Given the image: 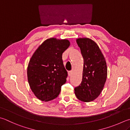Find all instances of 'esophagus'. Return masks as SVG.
Here are the masks:
<instances>
[{
    "mask_svg": "<svg viewBox=\"0 0 130 130\" xmlns=\"http://www.w3.org/2000/svg\"><path fill=\"white\" fill-rule=\"evenodd\" d=\"M72 71H68V76H71V75H72Z\"/></svg>",
    "mask_w": 130,
    "mask_h": 130,
    "instance_id": "34e87169",
    "label": "esophagus"
}]
</instances>
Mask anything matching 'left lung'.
Returning <instances> with one entry per match:
<instances>
[{
  "label": "left lung",
  "mask_w": 130,
  "mask_h": 130,
  "mask_svg": "<svg viewBox=\"0 0 130 130\" xmlns=\"http://www.w3.org/2000/svg\"><path fill=\"white\" fill-rule=\"evenodd\" d=\"M76 42L84 59V66L82 82L75 88V93L80 101L90 102L99 97L106 82V60L99 46L91 39L77 38Z\"/></svg>",
  "instance_id": "obj_1"
}]
</instances>
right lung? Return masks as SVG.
Returning <instances> with one entry per match:
<instances>
[{
  "label": "right lung",
  "mask_w": 130,
  "mask_h": 130,
  "mask_svg": "<svg viewBox=\"0 0 130 130\" xmlns=\"http://www.w3.org/2000/svg\"><path fill=\"white\" fill-rule=\"evenodd\" d=\"M70 41L50 38L39 46L29 61L27 75L33 93L42 101H49L59 94L66 82L67 72L62 54L69 47Z\"/></svg>",
  "instance_id": "add662e5"
}]
</instances>
